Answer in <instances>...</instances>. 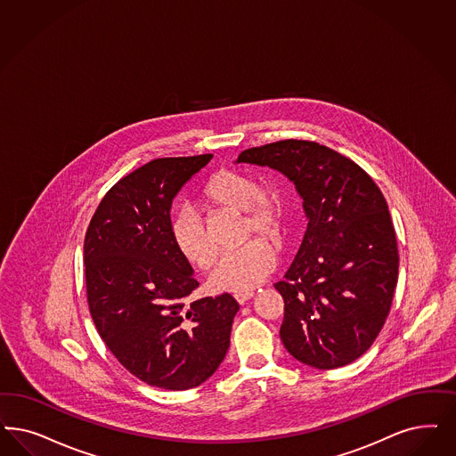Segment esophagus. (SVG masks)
Wrapping results in <instances>:
<instances>
[{"mask_svg": "<svg viewBox=\"0 0 456 456\" xmlns=\"http://www.w3.org/2000/svg\"><path fill=\"white\" fill-rule=\"evenodd\" d=\"M252 297H254V293H236V295H234V298H236L239 305H244V303L249 301Z\"/></svg>", "mask_w": 456, "mask_h": 456, "instance_id": "obj_1", "label": "esophagus"}]
</instances>
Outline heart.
<instances>
[{
    "label": "heart",
    "mask_w": 456,
    "mask_h": 456,
    "mask_svg": "<svg viewBox=\"0 0 456 456\" xmlns=\"http://www.w3.org/2000/svg\"><path fill=\"white\" fill-rule=\"evenodd\" d=\"M200 200L208 208L244 212L246 236L278 240L283 236L284 207L276 190L257 187L249 175L237 170L214 173L202 190ZM172 237L178 252L193 266L207 269L216 257V244L202 217L183 208L172 222ZM278 263L276 249L265 240H252L239 251L224 254L210 274L217 291L249 293L263 283Z\"/></svg>",
    "instance_id": "heart-1"
}]
</instances>
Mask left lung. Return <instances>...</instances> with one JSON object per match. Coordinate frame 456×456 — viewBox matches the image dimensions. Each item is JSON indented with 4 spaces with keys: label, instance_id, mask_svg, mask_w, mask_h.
I'll return each mask as SVG.
<instances>
[{
    "label": "left lung",
    "instance_id": "obj_1",
    "mask_svg": "<svg viewBox=\"0 0 456 456\" xmlns=\"http://www.w3.org/2000/svg\"><path fill=\"white\" fill-rule=\"evenodd\" d=\"M236 163L283 173L308 220L293 265L274 284L284 299L286 350L314 369L357 361L384 327L397 284V240L382 191L357 163L314 142L249 148Z\"/></svg>",
    "mask_w": 456,
    "mask_h": 456
}]
</instances>
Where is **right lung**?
Here are the masks:
<instances>
[{"label":"right lung","mask_w":456,"mask_h":456,"mask_svg":"<svg viewBox=\"0 0 456 456\" xmlns=\"http://www.w3.org/2000/svg\"><path fill=\"white\" fill-rule=\"evenodd\" d=\"M210 159L158 158L129 173L101 200L84 240L101 338L133 376L167 391L214 376L239 312L229 293L189 301L199 283L173 242V200Z\"/></svg>","instance_id":"right-lung-1"}]
</instances>
